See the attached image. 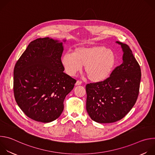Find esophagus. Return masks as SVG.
I'll use <instances>...</instances> for the list:
<instances>
[{"label":"esophagus","instance_id":"1","mask_svg":"<svg viewBox=\"0 0 155 155\" xmlns=\"http://www.w3.org/2000/svg\"><path fill=\"white\" fill-rule=\"evenodd\" d=\"M81 83H82V82L81 81H79V80H77V82H76V83H75V85L76 86H78V85H81Z\"/></svg>","mask_w":155,"mask_h":155}]
</instances>
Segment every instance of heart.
Instances as JSON below:
<instances>
[{"instance_id":"obj_1","label":"heart","mask_w":155,"mask_h":155,"mask_svg":"<svg viewBox=\"0 0 155 155\" xmlns=\"http://www.w3.org/2000/svg\"><path fill=\"white\" fill-rule=\"evenodd\" d=\"M116 62L114 52L100 45L78 47L73 51L72 54L65 53L61 58L62 64L68 75L74 76L84 65L88 79L94 83L107 80L114 70Z\"/></svg>"}]
</instances>
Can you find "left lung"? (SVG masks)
Returning <instances> with one entry per match:
<instances>
[{
    "label": "left lung",
    "instance_id": "1",
    "mask_svg": "<svg viewBox=\"0 0 155 155\" xmlns=\"http://www.w3.org/2000/svg\"><path fill=\"white\" fill-rule=\"evenodd\" d=\"M116 43L122 48V64L107 80L86 86L87 112L99 123H111L124 117L134 105L139 93L140 65L127 45Z\"/></svg>",
    "mask_w": 155,
    "mask_h": 155
}]
</instances>
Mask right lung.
<instances>
[{
  "label": "right lung",
  "instance_id": "right-lung-1",
  "mask_svg": "<svg viewBox=\"0 0 155 155\" xmlns=\"http://www.w3.org/2000/svg\"><path fill=\"white\" fill-rule=\"evenodd\" d=\"M62 41L50 37L34 40L15 66L16 102L26 115L38 122L50 123L59 117L65 97L76 83L64 72Z\"/></svg>",
  "mask_w": 155,
  "mask_h": 155
}]
</instances>
